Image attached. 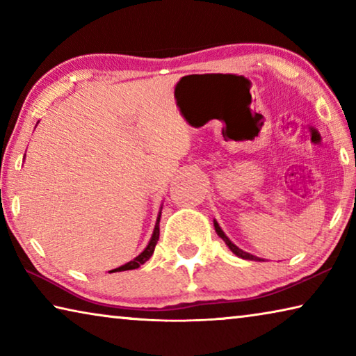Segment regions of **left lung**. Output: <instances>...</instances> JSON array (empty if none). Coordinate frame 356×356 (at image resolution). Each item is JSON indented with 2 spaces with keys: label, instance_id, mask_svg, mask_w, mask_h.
<instances>
[{
  "label": "left lung",
  "instance_id": "8db88e82",
  "mask_svg": "<svg viewBox=\"0 0 356 356\" xmlns=\"http://www.w3.org/2000/svg\"><path fill=\"white\" fill-rule=\"evenodd\" d=\"M213 226H215V231H216V234H218V236L222 238V240H225V243L229 246V250H231L232 252H234V254H236V256H238V257H242V259H248V261H262V259L261 257H256V256H252V254H250V252H245V251H242V250H240L238 248V246H236V245H234L232 242H231V240H229L227 238V236H226V234L225 232H222L221 231V227H220V225H218V222H216V221H213Z\"/></svg>",
  "mask_w": 356,
  "mask_h": 356
}]
</instances>
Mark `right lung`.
Returning a JSON list of instances; mask_svg holds the SVG:
<instances>
[{"label":"right lung","instance_id":"obj_1","mask_svg":"<svg viewBox=\"0 0 356 356\" xmlns=\"http://www.w3.org/2000/svg\"><path fill=\"white\" fill-rule=\"evenodd\" d=\"M160 216H161V212L159 213V218H156V222H155V229H154V234H152V238H150L149 245L146 246V250H144L140 256H136L134 261L127 262L125 265H120L119 268H114V270H110L108 273H114V272H125V270H135L140 267V265H143L146 261H149L150 256L154 254V250H155V245L156 242H159V237H160Z\"/></svg>","mask_w":356,"mask_h":356}]
</instances>
